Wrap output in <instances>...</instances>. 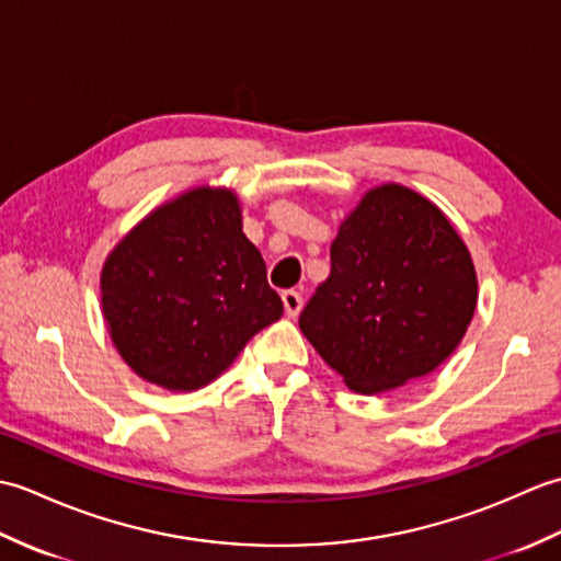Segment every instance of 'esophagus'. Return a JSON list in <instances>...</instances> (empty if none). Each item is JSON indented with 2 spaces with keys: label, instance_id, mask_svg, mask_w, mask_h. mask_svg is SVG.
Segmentation results:
<instances>
[{
  "label": "esophagus",
  "instance_id": "34e87169",
  "mask_svg": "<svg viewBox=\"0 0 561 561\" xmlns=\"http://www.w3.org/2000/svg\"><path fill=\"white\" fill-rule=\"evenodd\" d=\"M282 304H284V313H287L289 318H296V316H299V313H301V308H304L301 294H299V291H294V289L282 291Z\"/></svg>",
  "mask_w": 561,
  "mask_h": 561
}]
</instances>
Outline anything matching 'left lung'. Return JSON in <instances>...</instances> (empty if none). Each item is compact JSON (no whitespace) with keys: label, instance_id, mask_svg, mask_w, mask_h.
Segmentation results:
<instances>
[{"label":"left lung","instance_id":"8db88e82","mask_svg":"<svg viewBox=\"0 0 561 561\" xmlns=\"http://www.w3.org/2000/svg\"><path fill=\"white\" fill-rule=\"evenodd\" d=\"M330 260L299 328L350 390L376 396L432 374L468 332L478 306L470 250L414 190H366L342 219Z\"/></svg>","mask_w":561,"mask_h":561}]
</instances>
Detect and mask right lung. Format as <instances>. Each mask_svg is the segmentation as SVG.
<instances>
[{
  "instance_id": "obj_1",
  "label": "right lung",
  "mask_w": 561,
  "mask_h": 561,
  "mask_svg": "<svg viewBox=\"0 0 561 561\" xmlns=\"http://www.w3.org/2000/svg\"><path fill=\"white\" fill-rule=\"evenodd\" d=\"M101 311L139 378L193 392L219 378L284 306L243 233L241 199L197 185L117 241L101 270Z\"/></svg>"
}]
</instances>
